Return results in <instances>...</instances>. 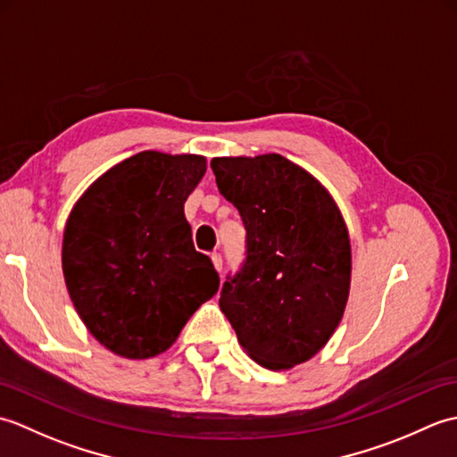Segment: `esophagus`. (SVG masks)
<instances>
[{"instance_id": "34e87169", "label": "esophagus", "mask_w": 457, "mask_h": 457, "mask_svg": "<svg viewBox=\"0 0 457 457\" xmlns=\"http://www.w3.org/2000/svg\"><path fill=\"white\" fill-rule=\"evenodd\" d=\"M212 263H213V269H216L218 273H221V255L220 253H212Z\"/></svg>"}]
</instances>
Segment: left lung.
<instances>
[{
    "instance_id": "8db88e82",
    "label": "left lung",
    "mask_w": 457,
    "mask_h": 457,
    "mask_svg": "<svg viewBox=\"0 0 457 457\" xmlns=\"http://www.w3.org/2000/svg\"><path fill=\"white\" fill-rule=\"evenodd\" d=\"M210 167L247 229V259L223 285L220 308L253 361L287 371L312 359L344 318L345 220L324 184L278 153L213 157Z\"/></svg>"
}]
</instances>
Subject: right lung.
<instances>
[{
    "label": "right lung",
    "mask_w": 457,
    "mask_h": 457,
    "mask_svg": "<svg viewBox=\"0 0 457 457\" xmlns=\"http://www.w3.org/2000/svg\"><path fill=\"white\" fill-rule=\"evenodd\" d=\"M202 154L141 151L96 179L68 213L62 273L88 332L125 359L157 357L218 293L192 244L184 202L206 174Z\"/></svg>",
    "instance_id": "1"
}]
</instances>
